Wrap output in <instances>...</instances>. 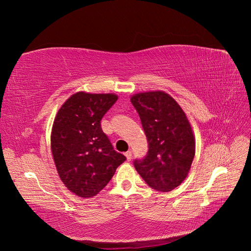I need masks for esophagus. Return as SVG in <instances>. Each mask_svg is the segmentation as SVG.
<instances>
[{
	"mask_svg": "<svg viewBox=\"0 0 251 251\" xmlns=\"http://www.w3.org/2000/svg\"><path fill=\"white\" fill-rule=\"evenodd\" d=\"M125 155H126V160H127V161H131V159H132V151H127Z\"/></svg>",
	"mask_w": 251,
	"mask_h": 251,
	"instance_id": "1",
	"label": "esophagus"
}]
</instances>
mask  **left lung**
<instances>
[{
    "label": "left lung",
    "instance_id": "obj_1",
    "mask_svg": "<svg viewBox=\"0 0 251 251\" xmlns=\"http://www.w3.org/2000/svg\"><path fill=\"white\" fill-rule=\"evenodd\" d=\"M131 102L146 133L149 150L134 166L148 185L171 192L191 169L196 143L187 117L173 97L161 91L135 94Z\"/></svg>",
    "mask_w": 251,
    "mask_h": 251
}]
</instances>
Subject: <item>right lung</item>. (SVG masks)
I'll return each mask as SVG.
<instances>
[{"label": "right lung", "mask_w": 251, "mask_h": 251, "mask_svg": "<svg viewBox=\"0 0 251 251\" xmlns=\"http://www.w3.org/2000/svg\"><path fill=\"white\" fill-rule=\"evenodd\" d=\"M117 98L115 94L75 93L53 123L51 150L59 178L82 198L100 193L126 160L114 150L100 123Z\"/></svg>", "instance_id": "add662e5"}]
</instances>
